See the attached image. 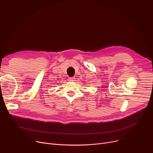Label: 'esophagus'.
I'll use <instances>...</instances> for the list:
<instances>
[{"label":"esophagus","mask_w":153,"mask_h":153,"mask_svg":"<svg viewBox=\"0 0 153 153\" xmlns=\"http://www.w3.org/2000/svg\"><path fill=\"white\" fill-rule=\"evenodd\" d=\"M74 79H75L74 77H69L68 78V81H74Z\"/></svg>","instance_id":"34e87169"}]
</instances>
